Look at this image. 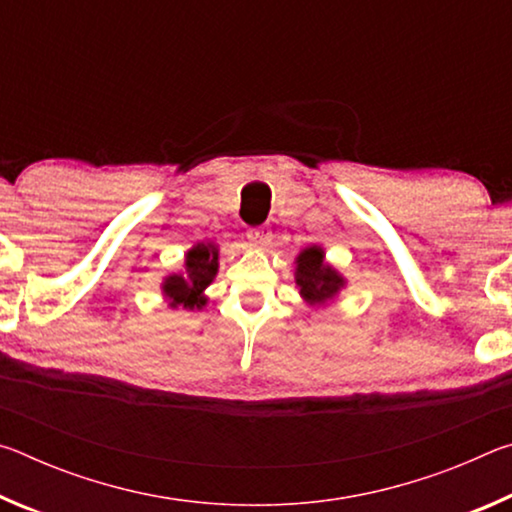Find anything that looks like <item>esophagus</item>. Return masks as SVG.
I'll list each match as a JSON object with an SVG mask.
<instances>
[{
    "mask_svg": "<svg viewBox=\"0 0 512 512\" xmlns=\"http://www.w3.org/2000/svg\"><path fill=\"white\" fill-rule=\"evenodd\" d=\"M271 230L268 228H253V230H248V239L253 241L255 246H266L268 241H271Z\"/></svg>",
    "mask_w": 512,
    "mask_h": 512,
    "instance_id": "1",
    "label": "esophagus"
}]
</instances>
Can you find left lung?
<instances>
[{
    "mask_svg": "<svg viewBox=\"0 0 512 512\" xmlns=\"http://www.w3.org/2000/svg\"><path fill=\"white\" fill-rule=\"evenodd\" d=\"M296 287L309 307H325L345 289V277L325 262V250L309 246L296 257Z\"/></svg>",
    "mask_w": 512,
    "mask_h": 512,
    "instance_id": "8db88e82",
    "label": "left lung"
}]
</instances>
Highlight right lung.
<instances>
[{
    "label": "right lung",
    "mask_w": 512,
    "mask_h": 512,
    "mask_svg": "<svg viewBox=\"0 0 512 512\" xmlns=\"http://www.w3.org/2000/svg\"><path fill=\"white\" fill-rule=\"evenodd\" d=\"M219 273V246L196 244L187 250L183 271L171 273L162 280V296L171 309H203L207 305L205 289Z\"/></svg>",
    "instance_id": "add662e5"
}]
</instances>
